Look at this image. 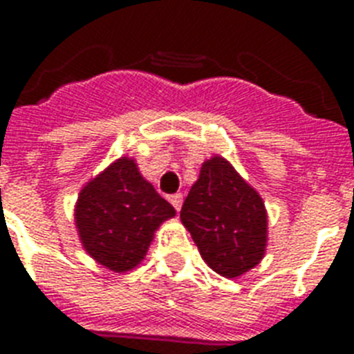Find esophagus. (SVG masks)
Listing matches in <instances>:
<instances>
[{
    "instance_id": "1",
    "label": "esophagus",
    "mask_w": 354,
    "mask_h": 354,
    "mask_svg": "<svg viewBox=\"0 0 354 354\" xmlns=\"http://www.w3.org/2000/svg\"><path fill=\"white\" fill-rule=\"evenodd\" d=\"M171 204L174 205V209L180 211L182 209V204H183V194L182 193H176L171 196Z\"/></svg>"
}]
</instances>
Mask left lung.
<instances>
[{
  "mask_svg": "<svg viewBox=\"0 0 354 354\" xmlns=\"http://www.w3.org/2000/svg\"><path fill=\"white\" fill-rule=\"evenodd\" d=\"M180 218L216 274L233 279L264 257L268 215L263 198L222 156L202 163Z\"/></svg>",
  "mask_w": 354,
  "mask_h": 354,
  "instance_id": "1",
  "label": "left lung"
}]
</instances>
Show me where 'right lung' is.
<instances>
[{"instance_id": "add662e5", "label": "right lung", "mask_w": 354, "mask_h": 354, "mask_svg": "<svg viewBox=\"0 0 354 354\" xmlns=\"http://www.w3.org/2000/svg\"><path fill=\"white\" fill-rule=\"evenodd\" d=\"M176 211L141 176L132 158H119L91 178L75 205V226L91 257L112 272L145 259L154 232Z\"/></svg>"}]
</instances>
